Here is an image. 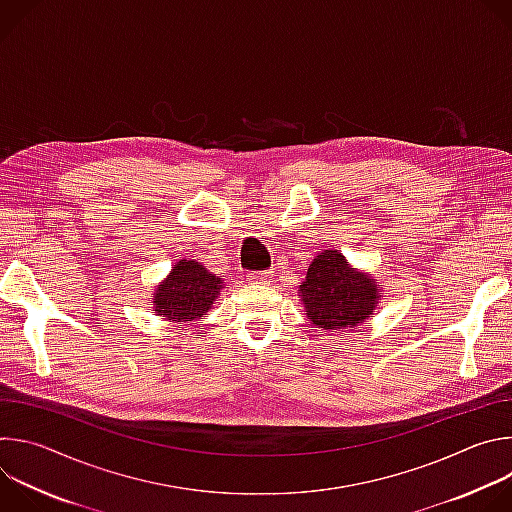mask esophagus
Returning <instances> with one entry per match:
<instances>
[{
	"label": "esophagus",
	"mask_w": 512,
	"mask_h": 512,
	"mask_svg": "<svg viewBox=\"0 0 512 512\" xmlns=\"http://www.w3.org/2000/svg\"><path fill=\"white\" fill-rule=\"evenodd\" d=\"M247 277H249V281H251V283H261V285H267V283H271V277H273V273H271V271H251Z\"/></svg>",
	"instance_id": "esophagus-1"
}]
</instances>
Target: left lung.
<instances>
[{
	"mask_svg": "<svg viewBox=\"0 0 512 512\" xmlns=\"http://www.w3.org/2000/svg\"><path fill=\"white\" fill-rule=\"evenodd\" d=\"M308 320L324 330H344L367 322L379 304L377 281L356 271L342 253L322 251L298 289Z\"/></svg>",
	"mask_w": 512,
	"mask_h": 512,
	"instance_id": "left-lung-1",
	"label": "left lung"
}]
</instances>
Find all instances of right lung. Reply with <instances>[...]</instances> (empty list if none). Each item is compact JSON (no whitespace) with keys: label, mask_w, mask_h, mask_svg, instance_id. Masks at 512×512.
I'll use <instances>...</instances> for the list:
<instances>
[{"label":"right lung","mask_w":512,"mask_h":512,"mask_svg":"<svg viewBox=\"0 0 512 512\" xmlns=\"http://www.w3.org/2000/svg\"><path fill=\"white\" fill-rule=\"evenodd\" d=\"M223 285L221 277L198 261L180 259L154 291V312L172 322H192L212 308Z\"/></svg>","instance_id":"obj_1"}]
</instances>
